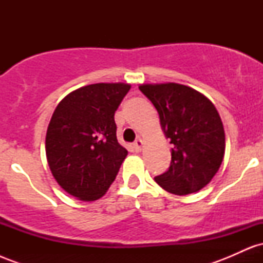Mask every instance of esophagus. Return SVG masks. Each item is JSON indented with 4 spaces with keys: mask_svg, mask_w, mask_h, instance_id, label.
Returning a JSON list of instances; mask_svg holds the SVG:
<instances>
[{
    "mask_svg": "<svg viewBox=\"0 0 263 263\" xmlns=\"http://www.w3.org/2000/svg\"><path fill=\"white\" fill-rule=\"evenodd\" d=\"M142 147H143V141H142L141 138L136 140L135 143H134V148H135L136 152H140V151L142 149Z\"/></svg>",
    "mask_w": 263,
    "mask_h": 263,
    "instance_id": "1",
    "label": "esophagus"
}]
</instances>
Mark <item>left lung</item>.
<instances>
[{
	"mask_svg": "<svg viewBox=\"0 0 263 263\" xmlns=\"http://www.w3.org/2000/svg\"><path fill=\"white\" fill-rule=\"evenodd\" d=\"M140 90L159 114L172 144L168 171L155 180L163 189L185 195L204 188L221 165L225 132L209 99L180 84H146Z\"/></svg>",
	"mask_w": 263,
	"mask_h": 263,
	"instance_id": "1",
	"label": "left lung"
}]
</instances>
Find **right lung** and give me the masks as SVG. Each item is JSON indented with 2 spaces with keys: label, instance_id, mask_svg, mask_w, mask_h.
<instances>
[{
  "label": "right lung",
  "instance_id": "add662e5",
  "mask_svg": "<svg viewBox=\"0 0 263 263\" xmlns=\"http://www.w3.org/2000/svg\"><path fill=\"white\" fill-rule=\"evenodd\" d=\"M128 84H92L66 95L54 110L45 153L54 178L80 200L101 198L116 178L127 151L116 137L115 111Z\"/></svg>",
  "mask_w": 263,
  "mask_h": 263
}]
</instances>
